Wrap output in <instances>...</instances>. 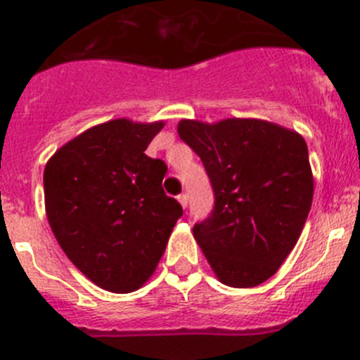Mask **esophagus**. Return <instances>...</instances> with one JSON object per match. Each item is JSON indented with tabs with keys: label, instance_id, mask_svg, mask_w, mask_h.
I'll return each instance as SVG.
<instances>
[{
	"label": "esophagus",
	"instance_id": "1",
	"mask_svg": "<svg viewBox=\"0 0 360 360\" xmlns=\"http://www.w3.org/2000/svg\"><path fill=\"white\" fill-rule=\"evenodd\" d=\"M177 200H179V204L183 207L188 206V195H186V193H181V195H177Z\"/></svg>",
	"mask_w": 360,
	"mask_h": 360
}]
</instances>
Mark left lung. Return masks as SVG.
Listing matches in <instances>:
<instances>
[{"mask_svg":"<svg viewBox=\"0 0 360 360\" xmlns=\"http://www.w3.org/2000/svg\"><path fill=\"white\" fill-rule=\"evenodd\" d=\"M177 133L213 186V211L193 226L207 263L226 286H259L290 256L307 220L314 191L307 143L257 119L181 120Z\"/></svg>","mask_w":360,"mask_h":360,"instance_id":"1","label":"left lung"}]
</instances>
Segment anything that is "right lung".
<instances>
[{
	"label": "right lung",
	"mask_w": 360,
	"mask_h": 360,
	"mask_svg": "<svg viewBox=\"0 0 360 360\" xmlns=\"http://www.w3.org/2000/svg\"><path fill=\"white\" fill-rule=\"evenodd\" d=\"M163 122L115 119L60 147L44 169L46 214L72 264L112 293L149 281L183 207L161 186L167 165L146 154Z\"/></svg>",
	"instance_id": "right-lung-1"
}]
</instances>
